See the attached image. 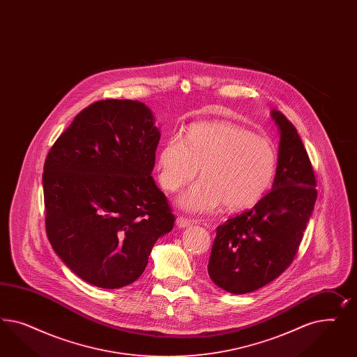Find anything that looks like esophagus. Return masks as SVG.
Returning <instances> with one entry per match:
<instances>
[{"instance_id":"esophagus-1","label":"esophagus","mask_w":357,"mask_h":357,"mask_svg":"<svg viewBox=\"0 0 357 357\" xmlns=\"http://www.w3.org/2000/svg\"><path fill=\"white\" fill-rule=\"evenodd\" d=\"M176 225L178 227H191L194 222L191 221V220H188V218H184L183 216H178L176 217Z\"/></svg>"}]
</instances>
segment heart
Listing matches in <instances>:
<instances>
[{
    "mask_svg": "<svg viewBox=\"0 0 357 357\" xmlns=\"http://www.w3.org/2000/svg\"><path fill=\"white\" fill-rule=\"evenodd\" d=\"M278 153L267 137L229 121L191 126L185 136H173L158 154V181L174 192L202 179L178 197L190 213H211L227 204L241 211L258 204L273 182Z\"/></svg>",
    "mask_w": 357,
    "mask_h": 357,
    "instance_id": "b5f03b06",
    "label": "heart"
}]
</instances>
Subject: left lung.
Here are the masks:
<instances>
[{
	"label": "left lung",
	"instance_id": "1",
	"mask_svg": "<svg viewBox=\"0 0 357 357\" xmlns=\"http://www.w3.org/2000/svg\"><path fill=\"white\" fill-rule=\"evenodd\" d=\"M271 116L280 133L272 190L217 227L208 263L209 278L233 294L254 292L291 266L317 200L313 166L297 130L280 111Z\"/></svg>",
	"mask_w": 357,
	"mask_h": 357
}]
</instances>
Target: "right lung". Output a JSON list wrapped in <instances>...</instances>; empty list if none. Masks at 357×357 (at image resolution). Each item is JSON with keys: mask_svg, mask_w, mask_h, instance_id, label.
<instances>
[{"mask_svg": "<svg viewBox=\"0 0 357 357\" xmlns=\"http://www.w3.org/2000/svg\"><path fill=\"white\" fill-rule=\"evenodd\" d=\"M161 139L151 108L106 99L82 109L44 162L45 230L78 278L105 289L137 280L175 217L151 172Z\"/></svg>", "mask_w": 357, "mask_h": 357, "instance_id": "right-lung-1", "label": "right lung"}]
</instances>
